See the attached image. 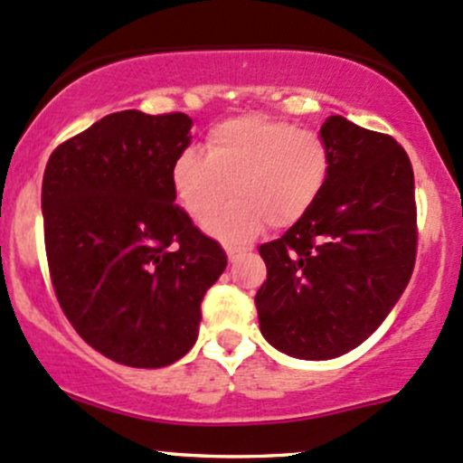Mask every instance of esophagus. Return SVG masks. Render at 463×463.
Here are the masks:
<instances>
[{"label": "esophagus", "mask_w": 463, "mask_h": 463, "mask_svg": "<svg viewBox=\"0 0 463 463\" xmlns=\"http://www.w3.org/2000/svg\"><path fill=\"white\" fill-rule=\"evenodd\" d=\"M225 251H227V258H230V262H236L242 253H247V250H242V247H225Z\"/></svg>", "instance_id": "34e87169"}]
</instances>
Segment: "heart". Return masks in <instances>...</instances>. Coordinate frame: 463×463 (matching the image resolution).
<instances>
[{
    "instance_id": "b5f03b06",
    "label": "heart",
    "mask_w": 463,
    "mask_h": 463,
    "mask_svg": "<svg viewBox=\"0 0 463 463\" xmlns=\"http://www.w3.org/2000/svg\"><path fill=\"white\" fill-rule=\"evenodd\" d=\"M331 147L320 134L262 114L227 118L207 134L205 154L185 150L172 163V190L194 222L232 194L234 201L207 222L225 242H245L265 230H289L309 213L329 185Z\"/></svg>"
}]
</instances>
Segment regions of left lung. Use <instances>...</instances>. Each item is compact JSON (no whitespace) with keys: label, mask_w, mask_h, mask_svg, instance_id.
Instances as JSON below:
<instances>
[{"label":"left lung","mask_w":463,"mask_h":463,"mask_svg":"<svg viewBox=\"0 0 463 463\" xmlns=\"http://www.w3.org/2000/svg\"><path fill=\"white\" fill-rule=\"evenodd\" d=\"M329 185L278 241L260 245L267 282L256 293L260 333L298 360H331L384 322L415 267V178L389 134L329 117Z\"/></svg>","instance_id":"1"}]
</instances>
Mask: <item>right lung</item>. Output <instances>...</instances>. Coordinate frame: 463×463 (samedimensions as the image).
<instances>
[{
    "mask_svg": "<svg viewBox=\"0 0 463 463\" xmlns=\"http://www.w3.org/2000/svg\"><path fill=\"white\" fill-rule=\"evenodd\" d=\"M183 112L123 110L48 158L43 236L57 300L110 360L161 369L198 337L201 302L227 256L178 205L172 163L190 147Z\"/></svg>",
    "mask_w": 463,
    "mask_h": 463,
    "instance_id": "obj_1",
    "label": "right lung"
}]
</instances>
